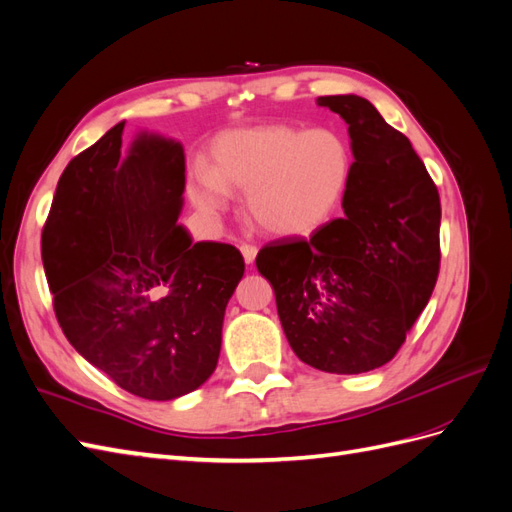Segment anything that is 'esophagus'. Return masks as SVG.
Masks as SVG:
<instances>
[{"instance_id":"1","label":"esophagus","mask_w":512,"mask_h":512,"mask_svg":"<svg viewBox=\"0 0 512 512\" xmlns=\"http://www.w3.org/2000/svg\"><path fill=\"white\" fill-rule=\"evenodd\" d=\"M241 254H243V258H245L247 265H252V262L256 260L258 247H256V245H247V243H243V245H241Z\"/></svg>"}]
</instances>
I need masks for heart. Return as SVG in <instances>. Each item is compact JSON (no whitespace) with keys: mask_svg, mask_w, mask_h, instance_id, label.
Listing matches in <instances>:
<instances>
[{"mask_svg":"<svg viewBox=\"0 0 512 512\" xmlns=\"http://www.w3.org/2000/svg\"><path fill=\"white\" fill-rule=\"evenodd\" d=\"M352 173L346 141L329 128L262 126L222 136L213 170L196 164L194 203L209 215L230 207V188L247 192L252 218L280 237H303L329 222Z\"/></svg>","mask_w":512,"mask_h":512,"instance_id":"b5f03b06","label":"heart"}]
</instances>
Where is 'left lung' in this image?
I'll return each instance as SVG.
<instances>
[{
  "label": "left lung",
  "mask_w": 512,
  "mask_h": 512,
  "mask_svg": "<svg viewBox=\"0 0 512 512\" xmlns=\"http://www.w3.org/2000/svg\"><path fill=\"white\" fill-rule=\"evenodd\" d=\"M316 104L348 123L354 162L344 218L309 241L265 245L256 267L303 363L365 374L393 359L436 286L440 196L412 143L369 100L346 94Z\"/></svg>",
  "instance_id": "1"
}]
</instances>
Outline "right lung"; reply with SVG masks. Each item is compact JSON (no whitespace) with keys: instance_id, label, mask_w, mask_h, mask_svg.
I'll return each instance as SVG.
<instances>
[{"instance_id":"right-lung-1","label":"right lung","mask_w":512,"mask_h":512,"mask_svg":"<svg viewBox=\"0 0 512 512\" xmlns=\"http://www.w3.org/2000/svg\"><path fill=\"white\" fill-rule=\"evenodd\" d=\"M119 121L59 177L42 262L68 342L128 393L168 401L215 371L226 305L245 262L183 224L185 153Z\"/></svg>"}]
</instances>
